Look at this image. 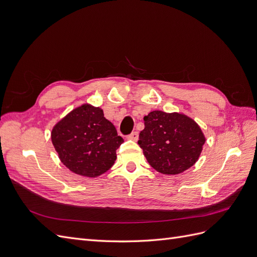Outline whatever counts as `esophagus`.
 Segmentation results:
<instances>
[{
    "label": "esophagus",
    "mask_w": 257,
    "mask_h": 257,
    "mask_svg": "<svg viewBox=\"0 0 257 257\" xmlns=\"http://www.w3.org/2000/svg\"><path fill=\"white\" fill-rule=\"evenodd\" d=\"M138 137H139L138 132H134V133H132L131 135L127 136L128 139H131V141H134V142H137V141H138Z\"/></svg>",
    "instance_id": "34e87169"
}]
</instances>
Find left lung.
I'll return each instance as SVG.
<instances>
[{
    "label": "left lung",
    "mask_w": 257,
    "mask_h": 257,
    "mask_svg": "<svg viewBox=\"0 0 257 257\" xmlns=\"http://www.w3.org/2000/svg\"><path fill=\"white\" fill-rule=\"evenodd\" d=\"M144 121L138 145L151 167L164 175H179L197 162L206 137L192 118L154 110Z\"/></svg>",
    "instance_id": "left-lung-1"
}]
</instances>
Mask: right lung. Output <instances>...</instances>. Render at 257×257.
<instances>
[{
  "instance_id": "1",
  "label": "right lung",
  "mask_w": 257,
  "mask_h": 257,
  "mask_svg": "<svg viewBox=\"0 0 257 257\" xmlns=\"http://www.w3.org/2000/svg\"><path fill=\"white\" fill-rule=\"evenodd\" d=\"M51 142L61 162L71 172L95 178L114 164L123 143L103 109L90 104L75 108L51 131Z\"/></svg>"
}]
</instances>
